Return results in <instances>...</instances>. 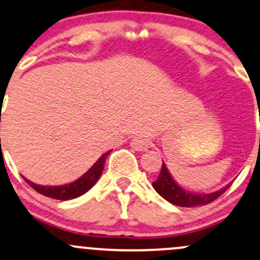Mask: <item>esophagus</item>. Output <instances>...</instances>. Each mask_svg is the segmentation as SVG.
Returning a JSON list of instances; mask_svg holds the SVG:
<instances>
[{
	"instance_id": "obj_1",
	"label": "esophagus",
	"mask_w": 260,
	"mask_h": 260,
	"mask_svg": "<svg viewBox=\"0 0 260 260\" xmlns=\"http://www.w3.org/2000/svg\"><path fill=\"white\" fill-rule=\"evenodd\" d=\"M149 141H148V138H145L144 136H137L132 139V142H131V147H132L133 149L138 150V152L147 150L148 148H149Z\"/></svg>"
}]
</instances>
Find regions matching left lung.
I'll return each instance as SVG.
<instances>
[{
	"instance_id": "obj_1",
	"label": "left lung",
	"mask_w": 260,
	"mask_h": 260,
	"mask_svg": "<svg viewBox=\"0 0 260 260\" xmlns=\"http://www.w3.org/2000/svg\"><path fill=\"white\" fill-rule=\"evenodd\" d=\"M230 185L224 186L223 189L216 191V192L211 193H196L187 191L182 187L179 186L174 179L168 172L167 167H165L164 161H162V167L159 174L158 179L153 182V187L155 189L156 192L164 198L170 204L176 205V206L181 207H193V206H202V205H207L216 200L222 193L228 189Z\"/></svg>"
}]
</instances>
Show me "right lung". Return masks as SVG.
<instances>
[{
  "label": "right lung",
  "instance_id": "right-lung-1",
  "mask_svg": "<svg viewBox=\"0 0 260 260\" xmlns=\"http://www.w3.org/2000/svg\"><path fill=\"white\" fill-rule=\"evenodd\" d=\"M110 152H106L102 154L99 158V160L87 170L81 178H79L78 180L70 182V184L67 185H60V186H43V185H37L34 182L27 180V179L23 178L25 181L28 182L29 186H32L37 192L42 193V195L48 196V198L56 199V200H71L76 199L79 196L84 195L85 192H87L93 185L96 184V181L99 180V178L101 176L102 170H104L105 162H106V159L108 156Z\"/></svg>",
  "mask_w": 260,
  "mask_h": 260
}]
</instances>
